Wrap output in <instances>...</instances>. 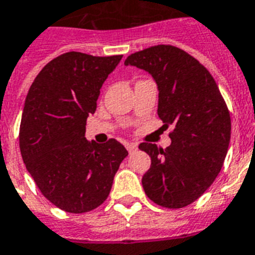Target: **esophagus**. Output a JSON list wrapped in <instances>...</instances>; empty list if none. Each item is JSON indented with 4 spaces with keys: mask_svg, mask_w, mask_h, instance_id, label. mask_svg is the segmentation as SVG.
<instances>
[{
    "mask_svg": "<svg viewBox=\"0 0 255 255\" xmlns=\"http://www.w3.org/2000/svg\"><path fill=\"white\" fill-rule=\"evenodd\" d=\"M126 148H127V150L129 153H133L137 150V144H134V142H127V144H126Z\"/></svg>",
    "mask_w": 255,
    "mask_h": 255,
    "instance_id": "34e87169",
    "label": "esophagus"
}]
</instances>
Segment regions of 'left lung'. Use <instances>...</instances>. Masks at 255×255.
<instances>
[{
  "instance_id": "1",
  "label": "left lung",
  "mask_w": 255,
  "mask_h": 255,
  "mask_svg": "<svg viewBox=\"0 0 255 255\" xmlns=\"http://www.w3.org/2000/svg\"><path fill=\"white\" fill-rule=\"evenodd\" d=\"M124 65L148 72L158 89L157 114L173 126L171 144L141 142L150 156L144 191L166 208H182L204 194L220 173L231 140V115L214 77L202 64L173 45H154L129 55Z\"/></svg>"
}]
</instances>
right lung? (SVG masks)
Returning <instances> with one entry per match:
<instances>
[{"instance_id":"1","label":"right lung","mask_w":255,"mask_h":255,"mask_svg":"<svg viewBox=\"0 0 255 255\" xmlns=\"http://www.w3.org/2000/svg\"><path fill=\"white\" fill-rule=\"evenodd\" d=\"M123 56L67 52L49 61L24 102L19 146L26 169L41 194L60 210L84 214L101 206L127 149L115 138H85L86 119L101 88Z\"/></svg>"}]
</instances>
